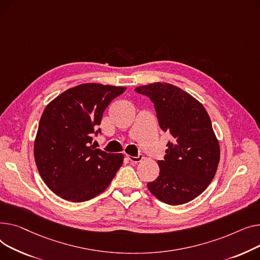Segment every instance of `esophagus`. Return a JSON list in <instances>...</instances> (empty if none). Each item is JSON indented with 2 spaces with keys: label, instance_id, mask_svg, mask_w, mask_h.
<instances>
[{
  "label": "esophagus",
  "instance_id": "34e87169",
  "mask_svg": "<svg viewBox=\"0 0 260 260\" xmlns=\"http://www.w3.org/2000/svg\"><path fill=\"white\" fill-rule=\"evenodd\" d=\"M144 156L143 155H139V156H128V159L133 162V164H137V162H141L143 160Z\"/></svg>",
  "mask_w": 260,
  "mask_h": 260
}]
</instances>
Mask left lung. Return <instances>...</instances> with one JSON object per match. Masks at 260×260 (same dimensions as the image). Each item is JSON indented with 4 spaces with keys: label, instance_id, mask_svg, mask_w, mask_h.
Wrapping results in <instances>:
<instances>
[{
    "label": "left lung",
    "instance_id": "left-lung-1",
    "mask_svg": "<svg viewBox=\"0 0 260 260\" xmlns=\"http://www.w3.org/2000/svg\"><path fill=\"white\" fill-rule=\"evenodd\" d=\"M154 104L159 127L169 132L159 175L148 189L160 202L177 206L201 195L214 178L219 162V143L205 107L182 89L153 83L135 88Z\"/></svg>",
    "mask_w": 260,
    "mask_h": 260
}]
</instances>
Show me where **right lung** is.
I'll list each match as a JSON object with an SVG mask.
<instances>
[{"mask_svg":"<svg viewBox=\"0 0 260 260\" xmlns=\"http://www.w3.org/2000/svg\"><path fill=\"white\" fill-rule=\"evenodd\" d=\"M126 87L88 83L70 88L46 107L35 141V159L47 187L73 203L104 192L123 165L121 153L92 145L105 109Z\"/></svg>","mask_w":260,"mask_h":260,"instance_id":"1","label":"right lung"}]
</instances>
